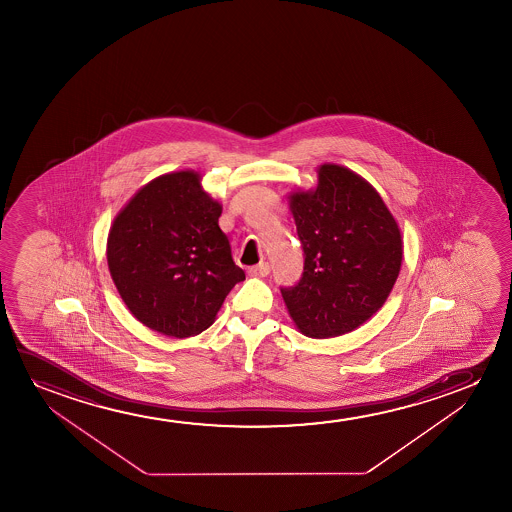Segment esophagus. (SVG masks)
<instances>
[{"label":"esophagus","mask_w":512,"mask_h":512,"mask_svg":"<svg viewBox=\"0 0 512 512\" xmlns=\"http://www.w3.org/2000/svg\"><path fill=\"white\" fill-rule=\"evenodd\" d=\"M269 271H271L269 264H267V262H260L257 266L250 267L248 274H250V276H267Z\"/></svg>","instance_id":"1"}]
</instances>
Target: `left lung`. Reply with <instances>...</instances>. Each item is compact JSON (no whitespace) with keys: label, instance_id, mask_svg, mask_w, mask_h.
Wrapping results in <instances>:
<instances>
[{"label":"left lung","instance_id":"obj_1","mask_svg":"<svg viewBox=\"0 0 512 512\" xmlns=\"http://www.w3.org/2000/svg\"><path fill=\"white\" fill-rule=\"evenodd\" d=\"M290 210L304 273L283 301L304 336L325 339L367 322L392 292L402 236L371 183L337 164L318 168L315 190L294 192Z\"/></svg>","mask_w":512,"mask_h":512}]
</instances>
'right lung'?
I'll return each mask as SVG.
<instances>
[{"mask_svg":"<svg viewBox=\"0 0 512 512\" xmlns=\"http://www.w3.org/2000/svg\"><path fill=\"white\" fill-rule=\"evenodd\" d=\"M213 201L194 171L159 176L113 220L106 259L127 308L169 337L201 334L232 287L245 280Z\"/></svg>","mask_w":512,"mask_h":512,"instance_id":"obj_1","label":"right lung"}]
</instances>
